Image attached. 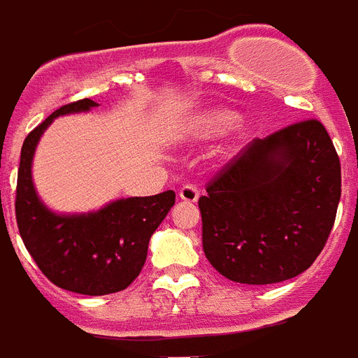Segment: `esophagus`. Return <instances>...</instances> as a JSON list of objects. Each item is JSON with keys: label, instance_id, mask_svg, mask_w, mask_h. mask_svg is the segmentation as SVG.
Masks as SVG:
<instances>
[{"label": "esophagus", "instance_id": "34e87169", "mask_svg": "<svg viewBox=\"0 0 358 358\" xmlns=\"http://www.w3.org/2000/svg\"><path fill=\"white\" fill-rule=\"evenodd\" d=\"M178 195H180V199L185 202H196L199 201V196H201V191L196 189L195 185L187 184V185H184L182 189H180Z\"/></svg>", "mask_w": 358, "mask_h": 358}]
</instances>
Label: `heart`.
<instances>
[{
    "label": "heart",
    "instance_id": "b5f03b06",
    "mask_svg": "<svg viewBox=\"0 0 358 358\" xmlns=\"http://www.w3.org/2000/svg\"><path fill=\"white\" fill-rule=\"evenodd\" d=\"M236 120H238V113L232 111V109H208V111H202V113L187 119L184 124H180L173 137L178 141L208 139V137H215V135L229 131L236 124ZM238 131L239 137H249L250 131H252V126L250 124L239 126Z\"/></svg>",
    "mask_w": 358,
    "mask_h": 358
}]
</instances>
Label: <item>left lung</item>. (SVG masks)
Segmentation results:
<instances>
[{
	"mask_svg": "<svg viewBox=\"0 0 358 358\" xmlns=\"http://www.w3.org/2000/svg\"><path fill=\"white\" fill-rule=\"evenodd\" d=\"M199 199L202 247L239 284H275L314 264L333 230L342 173L320 120L250 141Z\"/></svg>",
	"mask_w": 358,
	"mask_h": 358,
	"instance_id": "obj_1",
	"label": "left lung"
}]
</instances>
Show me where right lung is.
<instances>
[{
    "mask_svg": "<svg viewBox=\"0 0 358 358\" xmlns=\"http://www.w3.org/2000/svg\"><path fill=\"white\" fill-rule=\"evenodd\" d=\"M96 106L89 98L66 103L25 137L14 202L20 236L36 266L55 286L83 295L115 294L139 277L148 241L176 199L174 191H163L119 199L87 213H55L41 201L31 165L42 134L53 119Z\"/></svg>",
    "mask_w": 358,
    "mask_h": 358,
    "instance_id": "add662e5",
    "label": "right lung"
}]
</instances>
